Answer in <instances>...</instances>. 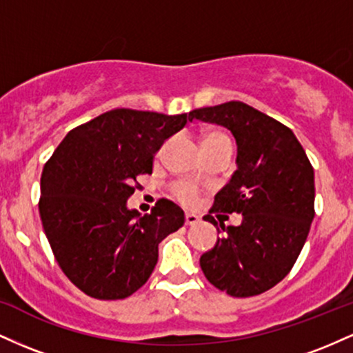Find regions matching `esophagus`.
<instances>
[{
  "mask_svg": "<svg viewBox=\"0 0 353 353\" xmlns=\"http://www.w3.org/2000/svg\"><path fill=\"white\" fill-rule=\"evenodd\" d=\"M199 221H201L199 216H196V214L192 212H185V224L188 225H196Z\"/></svg>",
  "mask_w": 353,
  "mask_h": 353,
  "instance_id": "1",
  "label": "esophagus"
}]
</instances>
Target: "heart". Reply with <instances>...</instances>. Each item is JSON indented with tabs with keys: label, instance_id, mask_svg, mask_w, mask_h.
Returning a JSON list of instances; mask_svg holds the SVG:
<instances>
[{
	"label": "heart",
	"instance_id": "heart-1",
	"mask_svg": "<svg viewBox=\"0 0 353 353\" xmlns=\"http://www.w3.org/2000/svg\"><path fill=\"white\" fill-rule=\"evenodd\" d=\"M230 144V137L224 131H209L202 136V148H210V145ZM172 194L184 204H194L197 199V189L192 182L179 181L172 185Z\"/></svg>",
	"mask_w": 353,
	"mask_h": 353
}]
</instances>
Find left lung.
Segmentation results:
<instances>
[{
	"mask_svg": "<svg viewBox=\"0 0 353 353\" xmlns=\"http://www.w3.org/2000/svg\"><path fill=\"white\" fill-rule=\"evenodd\" d=\"M199 119L228 128L236 137L237 169L214 197L204 221L217 225L224 214H242L241 225L201 255L205 279L232 297L272 289L290 272L314 221V168L287 125L241 101L194 109Z\"/></svg>",
	"mask_w": 353,
	"mask_h": 353,
	"instance_id": "obj_1",
	"label": "left lung"
}]
</instances>
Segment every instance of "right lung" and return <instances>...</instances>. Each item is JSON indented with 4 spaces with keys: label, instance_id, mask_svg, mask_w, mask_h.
Returning a JSON list of instances; mask_svg holds the SVG:
<instances>
[{
    "label": "right lung",
    "instance_id": "right-lung-1",
    "mask_svg": "<svg viewBox=\"0 0 353 353\" xmlns=\"http://www.w3.org/2000/svg\"><path fill=\"white\" fill-rule=\"evenodd\" d=\"M188 114L112 109L71 129L41 174L39 216L56 261L89 297L117 301L148 282L157 245L184 225V210L159 199L151 214L128 209L136 177Z\"/></svg>",
    "mask_w": 353,
    "mask_h": 353
}]
</instances>
